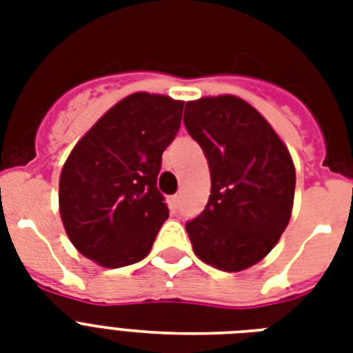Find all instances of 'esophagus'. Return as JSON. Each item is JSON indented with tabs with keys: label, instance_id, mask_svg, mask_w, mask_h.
<instances>
[{
	"label": "esophagus",
	"instance_id": "obj_1",
	"mask_svg": "<svg viewBox=\"0 0 353 353\" xmlns=\"http://www.w3.org/2000/svg\"><path fill=\"white\" fill-rule=\"evenodd\" d=\"M168 207H170L172 212H177V210H179V207H181V196H179V194H176V196L168 198Z\"/></svg>",
	"mask_w": 353,
	"mask_h": 353
}]
</instances>
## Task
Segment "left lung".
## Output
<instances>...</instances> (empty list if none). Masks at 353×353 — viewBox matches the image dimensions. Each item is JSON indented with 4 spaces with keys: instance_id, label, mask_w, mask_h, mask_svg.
Segmentation results:
<instances>
[{
    "instance_id": "obj_1",
    "label": "left lung",
    "mask_w": 353,
    "mask_h": 353,
    "mask_svg": "<svg viewBox=\"0 0 353 353\" xmlns=\"http://www.w3.org/2000/svg\"><path fill=\"white\" fill-rule=\"evenodd\" d=\"M185 126L209 161V203L187 223L199 260L243 271L276 245L290 223L295 165L271 124L240 97L187 102Z\"/></svg>"
}]
</instances>
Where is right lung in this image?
<instances>
[{"mask_svg":"<svg viewBox=\"0 0 353 353\" xmlns=\"http://www.w3.org/2000/svg\"><path fill=\"white\" fill-rule=\"evenodd\" d=\"M183 104L132 93L91 126L63 163L58 190L63 229L77 251L102 268L143 260L168 218L157 176Z\"/></svg>","mask_w":353,"mask_h":353,"instance_id":"add662e5","label":"right lung"}]
</instances>
